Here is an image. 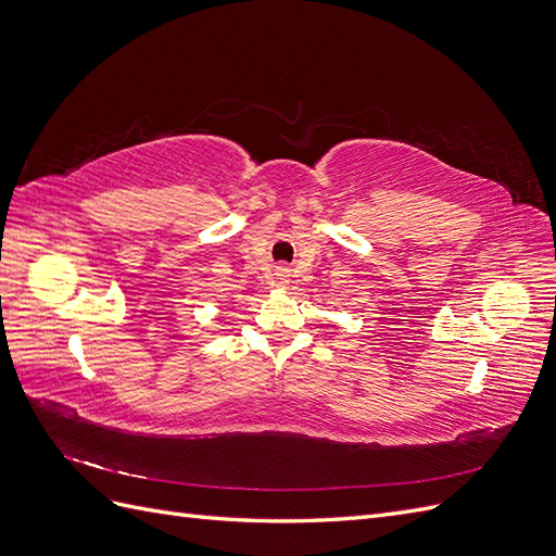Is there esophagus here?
Instances as JSON below:
<instances>
[{
	"label": "esophagus",
	"mask_w": 556,
	"mask_h": 556,
	"mask_svg": "<svg viewBox=\"0 0 556 556\" xmlns=\"http://www.w3.org/2000/svg\"><path fill=\"white\" fill-rule=\"evenodd\" d=\"M276 282H278V285H285V282H288V271H285V268H278V274H276Z\"/></svg>",
	"instance_id": "obj_1"
}]
</instances>
